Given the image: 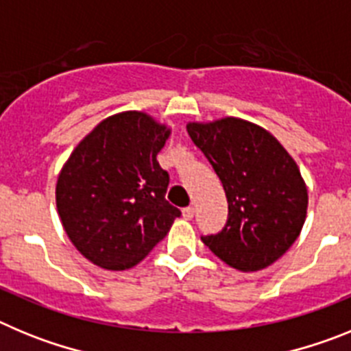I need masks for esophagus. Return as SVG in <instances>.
<instances>
[{
	"label": "esophagus",
	"mask_w": 351,
	"mask_h": 351,
	"mask_svg": "<svg viewBox=\"0 0 351 351\" xmlns=\"http://www.w3.org/2000/svg\"><path fill=\"white\" fill-rule=\"evenodd\" d=\"M182 216H184V219H191L195 216V209L193 207H184L182 209Z\"/></svg>",
	"instance_id": "esophagus-1"
}]
</instances>
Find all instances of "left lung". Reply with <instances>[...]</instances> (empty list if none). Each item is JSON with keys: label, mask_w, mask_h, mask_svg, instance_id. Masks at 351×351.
<instances>
[{"label": "left lung", "mask_w": 351, "mask_h": 351, "mask_svg": "<svg viewBox=\"0 0 351 351\" xmlns=\"http://www.w3.org/2000/svg\"><path fill=\"white\" fill-rule=\"evenodd\" d=\"M186 130L228 202L225 226L202 235L204 244L243 272L274 263L295 243L306 219L308 190L297 163L271 133L237 117L190 123Z\"/></svg>", "instance_id": "obj_1"}]
</instances>
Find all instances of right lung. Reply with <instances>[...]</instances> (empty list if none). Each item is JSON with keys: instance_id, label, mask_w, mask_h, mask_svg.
<instances>
[{"instance_id": "add662e5", "label": "right lung", "mask_w": 351, "mask_h": 351, "mask_svg": "<svg viewBox=\"0 0 351 351\" xmlns=\"http://www.w3.org/2000/svg\"><path fill=\"white\" fill-rule=\"evenodd\" d=\"M170 130L130 110L104 119L80 141L56 186L61 223L89 262L110 271L137 265L169 234V172L156 156Z\"/></svg>"}]
</instances>
